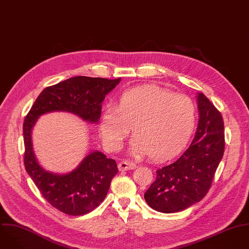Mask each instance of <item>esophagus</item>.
Segmentation results:
<instances>
[{
  "label": "esophagus",
  "mask_w": 249,
  "mask_h": 249,
  "mask_svg": "<svg viewBox=\"0 0 249 249\" xmlns=\"http://www.w3.org/2000/svg\"><path fill=\"white\" fill-rule=\"evenodd\" d=\"M136 168V164L134 162H130L127 160H123L121 162L118 163V169L120 171H125V170H131V169H135Z\"/></svg>",
  "instance_id": "obj_1"
}]
</instances>
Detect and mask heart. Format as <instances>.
Wrapping results in <instances>:
<instances>
[{
    "label": "heart",
    "mask_w": 249,
    "mask_h": 249,
    "mask_svg": "<svg viewBox=\"0 0 249 249\" xmlns=\"http://www.w3.org/2000/svg\"><path fill=\"white\" fill-rule=\"evenodd\" d=\"M196 124V107L186 95L156 86H143L124 90L116 107L106 106L99 122L103 144L119 150L131 131L135 137L131 153L149 155L156 161L178 155L188 143Z\"/></svg>",
    "instance_id": "1"
}]
</instances>
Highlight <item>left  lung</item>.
Returning <instances> with one entry per match:
<instances>
[{
    "mask_svg": "<svg viewBox=\"0 0 249 249\" xmlns=\"http://www.w3.org/2000/svg\"><path fill=\"white\" fill-rule=\"evenodd\" d=\"M199 121L189 148L174 162L157 170L145 193L148 205L161 213L180 212L208 193L224 156L225 129L221 112L202 92L197 94Z\"/></svg>",
    "mask_w": 249,
    "mask_h": 249,
    "instance_id": "left-lung-1",
    "label": "left lung"
}]
</instances>
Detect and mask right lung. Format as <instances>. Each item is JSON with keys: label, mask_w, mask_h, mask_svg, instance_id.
I'll use <instances>...</instances> for the list:
<instances>
[{"label": "right lung", "mask_w": 249, "mask_h": 249, "mask_svg": "<svg viewBox=\"0 0 249 249\" xmlns=\"http://www.w3.org/2000/svg\"><path fill=\"white\" fill-rule=\"evenodd\" d=\"M121 79L73 77L44 89L34 101L23 122L24 166L40 193L57 210L71 216L88 214L107 195L117 163L101 152L89 154L69 173L58 174L45 170L35 158L31 132L37 119L49 112L66 111L84 121L97 123L101 103Z\"/></svg>", "instance_id": "1"}]
</instances>
